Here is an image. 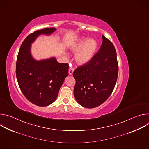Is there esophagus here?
Instances as JSON below:
<instances>
[{"label": "esophagus", "instance_id": "esophagus-1", "mask_svg": "<svg viewBox=\"0 0 149 149\" xmlns=\"http://www.w3.org/2000/svg\"><path fill=\"white\" fill-rule=\"evenodd\" d=\"M74 69L72 68V67H70L69 68V70H68V73H69V74L70 75H72V74H73V72H74Z\"/></svg>", "mask_w": 149, "mask_h": 149}]
</instances>
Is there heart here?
Masks as SVG:
<instances>
[{
    "label": "heart",
    "mask_w": 149,
    "mask_h": 149,
    "mask_svg": "<svg viewBox=\"0 0 149 149\" xmlns=\"http://www.w3.org/2000/svg\"><path fill=\"white\" fill-rule=\"evenodd\" d=\"M97 42L93 39L82 38L74 47L77 51L75 59L79 63H86L93 58L97 49Z\"/></svg>",
    "instance_id": "1"
}]
</instances>
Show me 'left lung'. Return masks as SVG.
Segmentation results:
<instances>
[{
  "label": "left lung",
  "instance_id": "1",
  "mask_svg": "<svg viewBox=\"0 0 149 149\" xmlns=\"http://www.w3.org/2000/svg\"><path fill=\"white\" fill-rule=\"evenodd\" d=\"M102 45L91 59L73 72L76 83L74 94L82 107L95 108L111 94L117 82L118 66L112 42L102 35Z\"/></svg>",
  "mask_w": 149,
  "mask_h": 149
}]
</instances>
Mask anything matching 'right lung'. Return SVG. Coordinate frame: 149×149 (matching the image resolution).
Returning <instances> with one entry per match:
<instances>
[{"instance_id": "right-lung-1", "label": "right lung", "mask_w": 149, "mask_h": 149, "mask_svg": "<svg viewBox=\"0 0 149 149\" xmlns=\"http://www.w3.org/2000/svg\"><path fill=\"white\" fill-rule=\"evenodd\" d=\"M47 28L29 34L19 51L16 75L20 89L32 103L40 107L51 104L68 74V63L58 62L54 57L35 60L31 53V44L41 35H49L56 31Z\"/></svg>"}]
</instances>
